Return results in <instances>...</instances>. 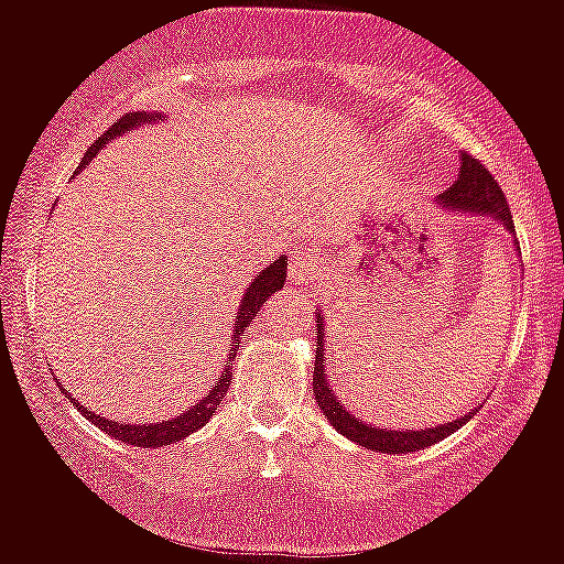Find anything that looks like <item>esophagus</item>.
Here are the masks:
<instances>
[{
    "mask_svg": "<svg viewBox=\"0 0 564 564\" xmlns=\"http://www.w3.org/2000/svg\"><path fill=\"white\" fill-rule=\"evenodd\" d=\"M314 272H317V258L312 252L300 250L289 256V278H292V283H312Z\"/></svg>",
    "mask_w": 564,
    "mask_h": 564,
    "instance_id": "1",
    "label": "esophagus"
}]
</instances>
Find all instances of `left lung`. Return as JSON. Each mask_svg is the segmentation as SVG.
Segmentation results:
<instances>
[{
	"mask_svg": "<svg viewBox=\"0 0 564 564\" xmlns=\"http://www.w3.org/2000/svg\"><path fill=\"white\" fill-rule=\"evenodd\" d=\"M442 203L451 205V208L459 210H478V214H492L496 219H501L509 230H514L512 214H509L507 197H503L501 186L492 177V172L478 161L476 155L465 152L462 155V166H459V177L454 181V186L445 188L442 192ZM325 325L323 317H317V361H314V398L323 406L325 417L334 423V429L339 431L341 436L347 440L359 442L365 445L367 451H378V454H409V451H420L429 448L434 442L445 440L448 434H454L459 425H465L478 409L467 412L465 417L454 420V423L445 425H434V429H420V431H392V429H378V425H367L365 420H359L356 414H350L345 409V403L336 401L334 389H330L328 376H325V356H323V345H325Z\"/></svg>",
	"mask_w": 564,
	"mask_h": 564,
	"instance_id": "left-lung-1",
	"label": "left lung"
}]
</instances>
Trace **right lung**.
Masks as SVG:
<instances>
[{"mask_svg":"<svg viewBox=\"0 0 564 564\" xmlns=\"http://www.w3.org/2000/svg\"><path fill=\"white\" fill-rule=\"evenodd\" d=\"M147 119H155V116L124 113L122 119H119V122L110 124V128L105 130V133L99 135V139L94 141L91 147H88L86 158H83V163H80V170H83V166H86L88 161H91L94 155H97L99 147H102L105 141H110V139H113V135L124 133V130H133L135 124L147 122ZM283 281H286V258L281 256V258H278V261H272V264L267 267V270L256 278V281L250 283L247 294H245V297H241L239 314H236V325H234L236 334H234V339H230V345H234V354H236V345H239V336L245 334L247 325H250L252 319L258 317V312H261V306H264V303H267V297H270V294H275L278 289H283ZM55 381H57V378H55ZM230 383H234V367H230V361H228V367H225L223 378H219V381H217V387L210 389L208 398H205V401H199L197 406L188 409L186 414H181V417L166 420V423H150V425L135 423V425H130V423H119V420L99 417V414H94L88 406H80V403H77V406H80L83 417H88L94 425H99V429H102L105 434H110V436H116V440L128 442V445H133V448H163V445H170V442H177V440H183V436L194 434V431H197V429H203V425L210 420V414L217 412L219 401H223L225 394H228Z\"/></svg>","mask_w":564,"mask_h":564,"instance_id":"1","label":"right lung"}]
</instances>
